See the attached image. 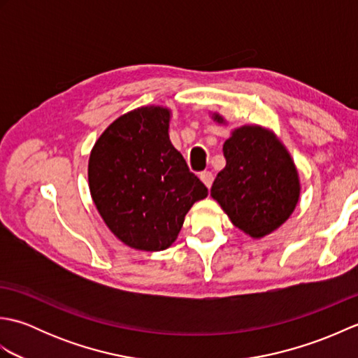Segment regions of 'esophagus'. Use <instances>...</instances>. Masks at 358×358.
<instances>
[{
	"label": "esophagus",
	"mask_w": 358,
	"mask_h": 358,
	"mask_svg": "<svg viewBox=\"0 0 358 358\" xmlns=\"http://www.w3.org/2000/svg\"><path fill=\"white\" fill-rule=\"evenodd\" d=\"M200 180L204 183V186H206L208 189L212 186V181H214V175H212V172H208L204 171L200 173Z\"/></svg>",
	"instance_id": "1"
}]
</instances>
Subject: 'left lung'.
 I'll list each match as a JSON object with an SVG mask.
<instances>
[{
  "instance_id": "1",
  "label": "left lung",
  "mask_w": 358,
  "mask_h": 358,
  "mask_svg": "<svg viewBox=\"0 0 358 358\" xmlns=\"http://www.w3.org/2000/svg\"><path fill=\"white\" fill-rule=\"evenodd\" d=\"M218 124L227 121L210 112ZM226 166L220 171L210 196L234 226L255 240L272 234L292 215L301 185L289 150L269 129L245 124L231 131L223 144Z\"/></svg>"
}]
</instances>
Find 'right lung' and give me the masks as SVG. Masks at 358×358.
Segmentation results:
<instances>
[{
    "mask_svg": "<svg viewBox=\"0 0 358 358\" xmlns=\"http://www.w3.org/2000/svg\"><path fill=\"white\" fill-rule=\"evenodd\" d=\"M172 110L143 106L123 113L90 150L87 177L103 222L126 246L157 252L177 240L185 217L208 196L169 140Z\"/></svg>",
    "mask_w": 358,
    "mask_h": 358,
    "instance_id": "right-lung-1",
    "label": "right lung"
}]
</instances>
